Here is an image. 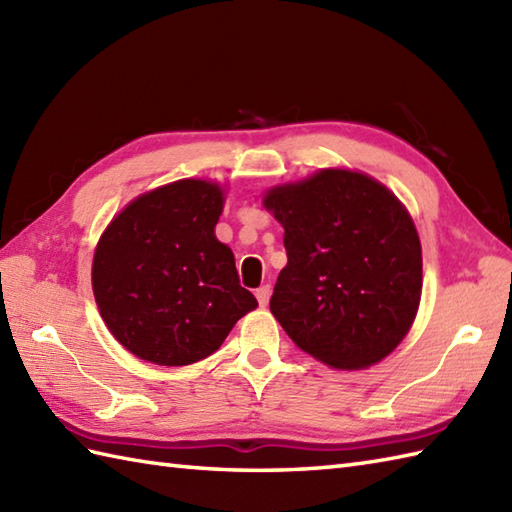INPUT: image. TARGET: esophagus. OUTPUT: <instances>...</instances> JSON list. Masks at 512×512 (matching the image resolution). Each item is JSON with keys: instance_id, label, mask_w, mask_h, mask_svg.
<instances>
[{"instance_id": "1", "label": "esophagus", "mask_w": 512, "mask_h": 512, "mask_svg": "<svg viewBox=\"0 0 512 512\" xmlns=\"http://www.w3.org/2000/svg\"><path fill=\"white\" fill-rule=\"evenodd\" d=\"M255 297H257V301H259V306L266 308L268 301H270V286H262V288H259V290L255 292Z\"/></svg>"}]
</instances>
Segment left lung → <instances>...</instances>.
<instances>
[{"label":"left lung","mask_w":512,"mask_h":512,"mask_svg":"<svg viewBox=\"0 0 512 512\" xmlns=\"http://www.w3.org/2000/svg\"><path fill=\"white\" fill-rule=\"evenodd\" d=\"M264 206L288 255L270 312L297 347L336 369L394 352L422 292L418 231L396 195L365 173L321 169L270 189Z\"/></svg>","instance_id":"8db88e82"}]
</instances>
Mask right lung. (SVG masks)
<instances>
[{"label":"right lung","instance_id":"add662e5","mask_svg":"<svg viewBox=\"0 0 512 512\" xmlns=\"http://www.w3.org/2000/svg\"><path fill=\"white\" fill-rule=\"evenodd\" d=\"M222 209L215 182L189 178L140 195L105 228L92 264L94 299L134 356L169 367L202 361L257 308L239 286L233 250L215 237Z\"/></svg>","mask_w":512,"mask_h":512}]
</instances>
